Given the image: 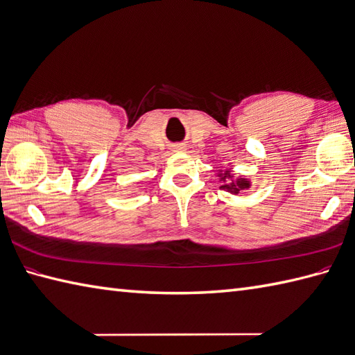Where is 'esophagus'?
Wrapping results in <instances>:
<instances>
[{"instance_id":"34e87169","label":"esophagus","mask_w":355,"mask_h":355,"mask_svg":"<svg viewBox=\"0 0 355 355\" xmlns=\"http://www.w3.org/2000/svg\"><path fill=\"white\" fill-rule=\"evenodd\" d=\"M175 150H177V151H183V150H184V146H183V145H177V146H175Z\"/></svg>"}]
</instances>
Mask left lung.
<instances>
[{"mask_svg":"<svg viewBox=\"0 0 355 355\" xmlns=\"http://www.w3.org/2000/svg\"><path fill=\"white\" fill-rule=\"evenodd\" d=\"M219 177H220L222 183H224L220 186V189H227V191L232 192V193H239L242 191V189L250 187V181H246L245 178H239V180L233 181L230 171H225L224 174H219Z\"/></svg>","mask_w":355,"mask_h":355,"instance_id":"left-lung-1","label":"left lung"}]
</instances>
